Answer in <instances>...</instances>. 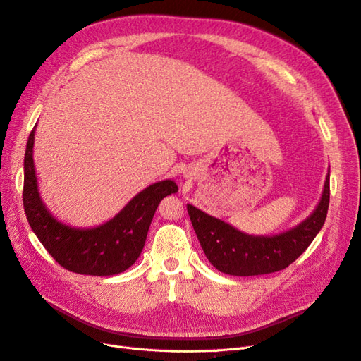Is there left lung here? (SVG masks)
<instances>
[{
  "label": "left lung",
  "instance_id": "left-lung-1",
  "mask_svg": "<svg viewBox=\"0 0 361 361\" xmlns=\"http://www.w3.org/2000/svg\"><path fill=\"white\" fill-rule=\"evenodd\" d=\"M330 203V174L322 197L310 216L297 227L272 236H253L215 216L187 204L195 235L207 260L224 274L260 276L288 268L307 248L322 228Z\"/></svg>",
  "mask_w": 361,
  "mask_h": 361
}]
</instances>
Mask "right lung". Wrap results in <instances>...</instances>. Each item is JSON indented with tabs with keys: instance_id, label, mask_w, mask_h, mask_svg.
<instances>
[{
	"instance_id": "add662e5",
	"label": "right lung",
	"mask_w": 361,
	"mask_h": 361,
	"mask_svg": "<svg viewBox=\"0 0 361 361\" xmlns=\"http://www.w3.org/2000/svg\"><path fill=\"white\" fill-rule=\"evenodd\" d=\"M36 128V126H35ZM31 130L24 158V209L42 245L59 264L76 274L116 276L135 264L145 247L159 202L178 192L173 180H161L138 192L113 220L93 228H76L56 220L43 204L36 179Z\"/></svg>"
}]
</instances>
